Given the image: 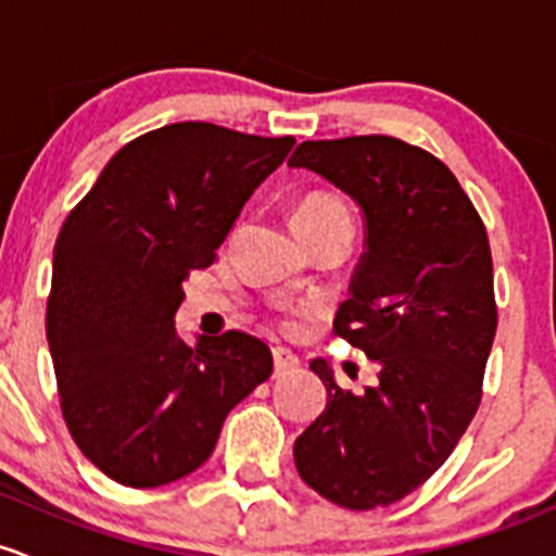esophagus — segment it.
<instances>
[{
    "label": "esophagus",
    "mask_w": 556,
    "mask_h": 556,
    "mask_svg": "<svg viewBox=\"0 0 556 556\" xmlns=\"http://www.w3.org/2000/svg\"><path fill=\"white\" fill-rule=\"evenodd\" d=\"M273 364H276V377H283L289 375V371L300 369V358H296V353H291L289 348H276V351H273Z\"/></svg>",
    "instance_id": "obj_1"
}]
</instances>
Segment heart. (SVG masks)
<instances>
[{"instance_id": "b5f03b06", "label": "heart", "mask_w": 556, "mask_h": 556, "mask_svg": "<svg viewBox=\"0 0 556 556\" xmlns=\"http://www.w3.org/2000/svg\"><path fill=\"white\" fill-rule=\"evenodd\" d=\"M329 222H351L348 205L331 192H311L291 211V225L296 227H320Z\"/></svg>"}]
</instances>
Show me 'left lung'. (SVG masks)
Instances as JSON below:
<instances>
[{"mask_svg":"<svg viewBox=\"0 0 556 556\" xmlns=\"http://www.w3.org/2000/svg\"><path fill=\"white\" fill-rule=\"evenodd\" d=\"M289 165L362 208L364 254L334 331L377 366L353 393L313 358L329 396L296 437V471L342 508L391 506L447 460L477 415L497 326L488 232L447 165L393 136L302 141Z\"/></svg>","mask_w":556,"mask_h":556,"instance_id":"8db88e82","label":"left lung"}]
</instances>
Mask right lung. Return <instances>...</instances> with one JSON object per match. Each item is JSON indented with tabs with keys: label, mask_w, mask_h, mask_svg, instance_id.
<instances>
[{
	"label": "right lung",
	"mask_w": 556,
	"mask_h": 556,
	"mask_svg": "<svg viewBox=\"0 0 556 556\" xmlns=\"http://www.w3.org/2000/svg\"><path fill=\"white\" fill-rule=\"evenodd\" d=\"M294 147L211 123H174L114 154L53 251L48 345L68 433L125 488L203 466L225 417L273 375L260 337L198 334L174 316L240 208Z\"/></svg>",
	"instance_id": "right-lung-1"
}]
</instances>
